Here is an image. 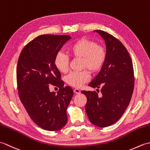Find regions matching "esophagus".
<instances>
[{"label": "esophagus", "mask_w": 150, "mask_h": 150, "mask_svg": "<svg viewBox=\"0 0 150 150\" xmlns=\"http://www.w3.org/2000/svg\"><path fill=\"white\" fill-rule=\"evenodd\" d=\"M73 91H74V93L76 94H79L81 93V90H79V89H77V88L73 89Z\"/></svg>", "instance_id": "34e87169"}]
</instances>
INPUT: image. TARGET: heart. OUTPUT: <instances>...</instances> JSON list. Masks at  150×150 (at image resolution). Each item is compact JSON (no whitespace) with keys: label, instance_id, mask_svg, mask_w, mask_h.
<instances>
[{"label":"heart","instance_id":"obj_1","mask_svg":"<svg viewBox=\"0 0 150 150\" xmlns=\"http://www.w3.org/2000/svg\"><path fill=\"white\" fill-rule=\"evenodd\" d=\"M69 53L73 58L82 59V68H88L91 73L100 71L106 61L107 53L105 47L97 45L94 41L82 39L77 40L69 47ZM69 57L62 52L57 54L54 64L61 73H66L69 68ZM90 79L87 70L73 71L66 76V82L75 88H80Z\"/></svg>","mask_w":150,"mask_h":150}]
</instances>
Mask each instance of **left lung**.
I'll return each mask as SVG.
<instances>
[{"instance_id":"left-lung-1","label":"left lung","mask_w":150,"mask_h":150,"mask_svg":"<svg viewBox=\"0 0 150 150\" xmlns=\"http://www.w3.org/2000/svg\"><path fill=\"white\" fill-rule=\"evenodd\" d=\"M93 31L104 40L107 56L103 68L88 86H101L102 95L91 91L81 93L87 98L85 110L91 123L104 128L119 120L128 108L134 88V72L131 57L122 42L104 31Z\"/></svg>"}]
</instances>
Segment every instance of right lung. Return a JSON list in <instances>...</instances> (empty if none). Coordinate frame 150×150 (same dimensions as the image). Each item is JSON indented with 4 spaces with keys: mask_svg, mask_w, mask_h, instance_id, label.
<instances>
[{
    "mask_svg": "<svg viewBox=\"0 0 150 150\" xmlns=\"http://www.w3.org/2000/svg\"><path fill=\"white\" fill-rule=\"evenodd\" d=\"M70 39L66 35H42L26 45L18 60L19 97L33 122L47 131L60 129L68 120L66 110L73 91L69 86L64 87L54 59ZM50 83L60 88L57 94L49 91Z\"/></svg>",
    "mask_w": 150,
    "mask_h": 150,
    "instance_id": "1",
    "label": "right lung"
}]
</instances>
